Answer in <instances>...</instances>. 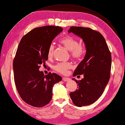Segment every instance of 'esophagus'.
<instances>
[{"instance_id": "1", "label": "esophagus", "mask_w": 125, "mask_h": 125, "mask_svg": "<svg viewBox=\"0 0 125 125\" xmlns=\"http://www.w3.org/2000/svg\"><path fill=\"white\" fill-rule=\"evenodd\" d=\"M70 80L69 78L68 77H63L62 78V81L63 82H68Z\"/></svg>"}]
</instances>
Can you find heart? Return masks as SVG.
I'll use <instances>...</instances> for the list:
<instances>
[{"label":"heart","instance_id":"1","mask_svg":"<svg viewBox=\"0 0 125 125\" xmlns=\"http://www.w3.org/2000/svg\"><path fill=\"white\" fill-rule=\"evenodd\" d=\"M62 45L69 51H70L71 56L74 59H78L81 58L84 53V48L81 44H78V41L75 38L70 36H66L62 38L61 41ZM54 46L53 44L50 45L47 56L49 58L53 57L54 52ZM71 64L69 62L58 63L54 66V69L57 72L61 74H66L69 69L71 68Z\"/></svg>","mask_w":125,"mask_h":125}]
</instances>
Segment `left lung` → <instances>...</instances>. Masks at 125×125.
Returning <instances> with one entry per match:
<instances>
[{"label": "left lung", "instance_id": "8db88e82", "mask_svg": "<svg viewBox=\"0 0 125 125\" xmlns=\"http://www.w3.org/2000/svg\"><path fill=\"white\" fill-rule=\"evenodd\" d=\"M71 32L83 39L86 53L73 74V76L83 74V78L79 81L72 79L75 81L78 87L69 95L75 106H88L102 95L108 83L111 68V53L99 32L81 27H70L68 33Z\"/></svg>", "mask_w": 125, "mask_h": 125}]
</instances>
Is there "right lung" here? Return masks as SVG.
I'll return each instance as SVG.
<instances>
[{"instance_id":"obj_1","label":"right lung","mask_w":125,"mask_h":125,"mask_svg":"<svg viewBox=\"0 0 125 125\" xmlns=\"http://www.w3.org/2000/svg\"><path fill=\"white\" fill-rule=\"evenodd\" d=\"M62 28L57 26L36 28L21 38L13 61L14 82L22 100L35 107L48 104L55 84L62 77L50 72L44 75L40 65L45 64L48 48Z\"/></svg>"}]
</instances>
